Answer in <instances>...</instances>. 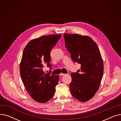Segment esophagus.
I'll return each instance as SVG.
<instances>
[{
  "mask_svg": "<svg viewBox=\"0 0 121 121\" xmlns=\"http://www.w3.org/2000/svg\"><path fill=\"white\" fill-rule=\"evenodd\" d=\"M65 75V74H63V73H62L60 74V76H64V75Z\"/></svg>",
  "mask_w": 121,
  "mask_h": 121,
  "instance_id": "1",
  "label": "esophagus"
}]
</instances>
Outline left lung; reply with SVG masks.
I'll use <instances>...</instances> for the list:
<instances>
[{
  "mask_svg": "<svg viewBox=\"0 0 121 121\" xmlns=\"http://www.w3.org/2000/svg\"><path fill=\"white\" fill-rule=\"evenodd\" d=\"M63 37L71 59L81 66L77 72L71 74L70 92L78 100L87 101L98 90L103 76V61L100 50L88 36L65 33Z\"/></svg>",
  "mask_w": 121,
  "mask_h": 121,
  "instance_id": "obj_1",
  "label": "left lung"
}]
</instances>
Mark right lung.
<instances>
[{"label":"right lung","mask_w":121,"mask_h":121,"mask_svg":"<svg viewBox=\"0 0 121 121\" xmlns=\"http://www.w3.org/2000/svg\"><path fill=\"white\" fill-rule=\"evenodd\" d=\"M61 35H43L31 40L25 46L20 65V74L24 86L35 101L40 103L49 101L55 95L59 75L45 73V64L51 69L50 53Z\"/></svg>","instance_id":"1"}]
</instances>
